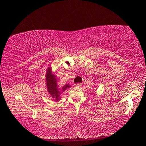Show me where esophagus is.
Returning a JSON list of instances; mask_svg holds the SVG:
<instances>
[{"label": "esophagus", "instance_id": "obj_1", "mask_svg": "<svg viewBox=\"0 0 146 146\" xmlns=\"http://www.w3.org/2000/svg\"><path fill=\"white\" fill-rule=\"evenodd\" d=\"M82 86V83H76V84H75V87L76 88H80V87H81Z\"/></svg>", "mask_w": 146, "mask_h": 146}]
</instances>
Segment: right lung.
<instances>
[{
	"label": "right lung",
	"instance_id": "right-lung-1",
	"mask_svg": "<svg viewBox=\"0 0 146 146\" xmlns=\"http://www.w3.org/2000/svg\"><path fill=\"white\" fill-rule=\"evenodd\" d=\"M46 81H47V89L49 94L52 96V97L54 99V101H58L60 100V96L63 92H64L67 88H70V86L67 84L60 88L57 84V78L56 76L52 74L51 68H48L46 74Z\"/></svg>",
	"mask_w": 146,
	"mask_h": 146
}]
</instances>
